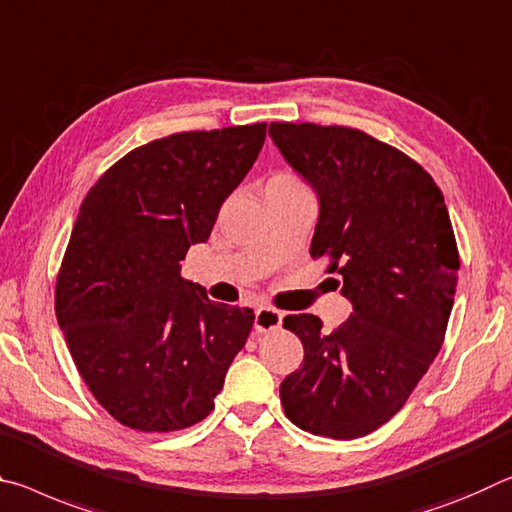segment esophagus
Returning a JSON list of instances; mask_svg holds the SVG:
<instances>
[{
	"label": "esophagus",
	"mask_w": 512,
	"mask_h": 512,
	"mask_svg": "<svg viewBox=\"0 0 512 512\" xmlns=\"http://www.w3.org/2000/svg\"><path fill=\"white\" fill-rule=\"evenodd\" d=\"M281 324H283L281 311H276L272 306L256 308V317H254L256 331H274V329H281Z\"/></svg>",
	"instance_id": "obj_1"
}]
</instances>
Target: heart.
<instances>
[{"mask_svg": "<svg viewBox=\"0 0 512 512\" xmlns=\"http://www.w3.org/2000/svg\"><path fill=\"white\" fill-rule=\"evenodd\" d=\"M267 188H304V186H301L295 174L276 172L274 177L267 181Z\"/></svg>", "mask_w": 512, "mask_h": 512, "instance_id": "1", "label": "heart"}]
</instances>
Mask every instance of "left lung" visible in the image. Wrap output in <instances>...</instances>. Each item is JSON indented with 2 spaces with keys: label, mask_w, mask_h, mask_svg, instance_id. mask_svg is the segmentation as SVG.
<instances>
[{
  "label": "left lung",
  "mask_w": 512,
  "mask_h": 512,
  "mask_svg": "<svg viewBox=\"0 0 512 512\" xmlns=\"http://www.w3.org/2000/svg\"><path fill=\"white\" fill-rule=\"evenodd\" d=\"M283 158L320 197L311 256L326 258L354 313L333 331L288 315L304 363L281 383L288 420L354 440L399 413L445 342L458 247L440 188L424 167L370 133L272 122Z\"/></svg>",
  "instance_id": "1"
}]
</instances>
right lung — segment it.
I'll return each instance as SVG.
<instances>
[{
    "label": "right lung",
    "instance_id": "add662e5",
    "mask_svg": "<svg viewBox=\"0 0 512 512\" xmlns=\"http://www.w3.org/2000/svg\"><path fill=\"white\" fill-rule=\"evenodd\" d=\"M265 122L183 131L136 147L79 208L54 308L74 365L108 415L142 433L197 424L254 326L181 276L222 201L247 177Z\"/></svg>",
    "mask_w": 512,
    "mask_h": 512
}]
</instances>
